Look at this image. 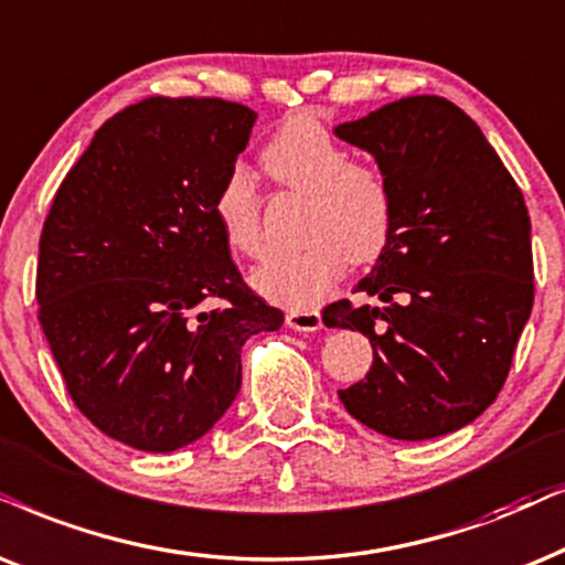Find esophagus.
<instances>
[{"label": "esophagus", "mask_w": 565, "mask_h": 565, "mask_svg": "<svg viewBox=\"0 0 565 565\" xmlns=\"http://www.w3.org/2000/svg\"><path fill=\"white\" fill-rule=\"evenodd\" d=\"M285 324L296 332H317L321 329V313L319 311H288Z\"/></svg>", "instance_id": "esophagus-1"}]
</instances>
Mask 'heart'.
I'll use <instances>...</instances> for the list:
<instances>
[{"instance_id":"b5f03b06","label":"heart","mask_w":565,"mask_h":565,"mask_svg":"<svg viewBox=\"0 0 565 565\" xmlns=\"http://www.w3.org/2000/svg\"><path fill=\"white\" fill-rule=\"evenodd\" d=\"M262 168L290 192L306 194V248L254 269L259 296L290 311H309L340 280L345 262L379 259L394 231V186L373 163H355L327 124L313 114H292L262 150ZM212 212L231 252L265 254L262 202L246 171L233 168L220 184Z\"/></svg>"}]
</instances>
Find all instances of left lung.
I'll return each instance as SVG.
<instances>
[{
    "instance_id": "obj_1",
    "label": "left lung",
    "mask_w": 565,
    "mask_h": 565,
    "mask_svg": "<svg viewBox=\"0 0 565 565\" xmlns=\"http://www.w3.org/2000/svg\"><path fill=\"white\" fill-rule=\"evenodd\" d=\"M334 135L371 152L394 186L392 238L355 285L376 303L324 309L327 327L358 329L373 348L371 371L340 399L397 441L454 434L493 405L530 319L524 196L478 124L438 95L399 98Z\"/></svg>"
}]
</instances>
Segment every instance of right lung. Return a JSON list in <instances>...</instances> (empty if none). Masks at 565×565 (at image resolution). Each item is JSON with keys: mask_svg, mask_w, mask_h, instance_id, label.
Instances as JSON below:
<instances>
[{"mask_svg": "<svg viewBox=\"0 0 565 565\" xmlns=\"http://www.w3.org/2000/svg\"><path fill=\"white\" fill-rule=\"evenodd\" d=\"M254 121L220 98L139 100L95 131L43 223V334L79 413L131 449L207 434L241 390L244 342L282 327L212 212Z\"/></svg>", "mask_w": 565, "mask_h": 565, "instance_id": "obj_1", "label": "right lung"}]
</instances>
